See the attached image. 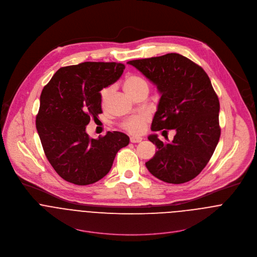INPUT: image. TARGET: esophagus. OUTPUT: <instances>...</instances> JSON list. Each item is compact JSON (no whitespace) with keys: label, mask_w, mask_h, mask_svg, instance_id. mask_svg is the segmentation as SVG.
<instances>
[{"label":"esophagus","mask_w":257,"mask_h":257,"mask_svg":"<svg viewBox=\"0 0 257 257\" xmlns=\"http://www.w3.org/2000/svg\"><path fill=\"white\" fill-rule=\"evenodd\" d=\"M143 141L142 138H139V137H132L131 138V143L133 144H138V143H141Z\"/></svg>","instance_id":"34e87169"}]
</instances>
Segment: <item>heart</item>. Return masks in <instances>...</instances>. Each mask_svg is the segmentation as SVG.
I'll list each match as a JSON object with an SVG mask.
<instances>
[{
    "label": "heart",
    "mask_w": 257,
    "mask_h": 257,
    "mask_svg": "<svg viewBox=\"0 0 257 257\" xmlns=\"http://www.w3.org/2000/svg\"><path fill=\"white\" fill-rule=\"evenodd\" d=\"M124 88L126 92L130 93L135 98L141 93H144V92L147 93L149 90V84L146 78L140 75H131L124 81ZM113 90H114V86L112 85L102 89L100 93V97H101V104L103 107H107L109 105L110 96ZM148 120H149V115L147 113H139L125 118L120 123V126L124 131H126L128 134L141 135L146 130V125Z\"/></svg>",
    "instance_id": "heart-1"
}]
</instances>
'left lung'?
<instances>
[{"mask_svg": "<svg viewBox=\"0 0 257 257\" xmlns=\"http://www.w3.org/2000/svg\"><path fill=\"white\" fill-rule=\"evenodd\" d=\"M152 81L161 98L151 130H175L172 143L148 137L158 149L146 163L148 171L166 183H186L206 167L220 137V102L205 70L178 53L131 60Z\"/></svg>", "mask_w": 257, "mask_h": 257, "instance_id": "obj_1", "label": "left lung"}]
</instances>
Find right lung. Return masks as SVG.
<instances>
[{"mask_svg":"<svg viewBox=\"0 0 257 257\" xmlns=\"http://www.w3.org/2000/svg\"><path fill=\"white\" fill-rule=\"evenodd\" d=\"M124 64L83 62L61 67L43 87L37 130L44 154L65 181L85 186L106 176L117 151L130 144L120 132L98 140L86 134L91 118L102 113L100 91L114 83Z\"/></svg>","mask_w":257,"mask_h":257,"instance_id":"right-lung-1","label":"right lung"}]
</instances>
